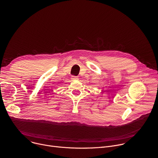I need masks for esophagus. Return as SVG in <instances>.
Here are the masks:
<instances>
[{
    "instance_id": "esophagus-1",
    "label": "esophagus",
    "mask_w": 158,
    "mask_h": 158,
    "mask_svg": "<svg viewBox=\"0 0 158 158\" xmlns=\"http://www.w3.org/2000/svg\"><path fill=\"white\" fill-rule=\"evenodd\" d=\"M72 79H73V80H77V79H78V77L72 75Z\"/></svg>"
}]
</instances>
